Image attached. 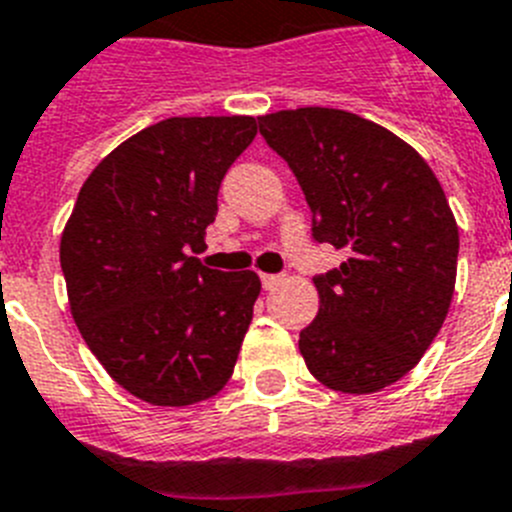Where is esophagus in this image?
Wrapping results in <instances>:
<instances>
[{
	"mask_svg": "<svg viewBox=\"0 0 512 512\" xmlns=\"http://www.w3.org/2000/svg\"><path fill=\"white\" fill-rule=\"evenodd\" d=\"M279 282H282V274H261V284H264V289H274Z\"/></svg>",
	"mask_w": 512,
	"mask_h": 512,
	"instance_id": "34e87169",
	"label": "esophagus"
}]
</instances>
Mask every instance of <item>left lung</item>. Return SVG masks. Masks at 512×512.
I'll list each match as a JSON object with an SVG mask.
<instances>
[{
	"label": "left lung",
	"mask_w": 512,
	"mask_h": 512,
	"mask_svg": "<svg viewBox=\"0 0 512 512\" xmlns=\"http://www.w3.org/2000/svg\"><path fill=\"white\" fill-rule=\"evenodd\" d=\"M295 171L315 241L346 251L315 277L318 318L300 333L307 369L328 390L369 395L413 369L449 315L459 228L441 182L410 143L333 107L259 117Z\"/></svg>",
	"instance_id": "1"
}]
</instances>
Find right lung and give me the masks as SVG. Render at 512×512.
<instances>
[{
	"label": "right lung",
	"mask_w": 512,
	"mask_h": 512,
	"mask_svg": "<svg viewBox=\"0 0 512 512\" xmlns=\"http://www.w3.org/2000/svg\"><path fill=\"white\" fill-rule=\"evenodd\" d=\"M256 120L169 117L94 166L61 233L81 338L138 400L184 408L228 384L261 292L256 271H217L205 248L225 171Z\"/></svg>",
	"instance_id": "1"
}]
</instances>
